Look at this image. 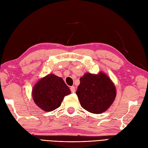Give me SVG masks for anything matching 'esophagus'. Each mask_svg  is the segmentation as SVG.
<instances>
[{
  "label": "esophagus",
  "mask_w": 148,
  "mask_h": 148,
  "mask_svg": "<svg viewBox=\"0 0 148 148\" xmlns=\"http://www.w3.org/2000/svg\"><path fill=\"white\" fill-rule=\"evenodd\" d=\"M71 91L72 93H74L75 91H76V88H75L74 86H71Z\"/></svg>",
  "instance_id": "obj_1"
}]
</instances>
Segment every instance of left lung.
<instances>
[{"mask_svg": "<svg viewBox=\"0 0 148 148\" xmlns=\"http://www.w3.org/2000/svg\"><path fill=\"white\" fill-rule=\"evenodd\" d=\"M82 108L90 112L100 114L114 102L116 92L114 84L103 72L86 73L80 78L76 92Z\"/></svg>", "mask_w": 148, "mask_h": 148, "instance_id": "obj_1", "label": "left lung"}]
</instances>
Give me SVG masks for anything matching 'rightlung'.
<instances>
[{
	"mask_svg": "<svg viewBox=\"0 0 148 148\" xmlns=\"http://www.w3.org/2000/svg\"><path fill=\"white\" fill-rule=\"evenodd\" d=\"M71 93L62 78L51 74L42 77L35 84L32 97L37 106L49 112L60 107L64 97Z\"/></svg>",
	"mask_w": 148,
	"mask_h": 148,
	"instance_id": "add662e5",
	"label": "right lung"
}]
</instances>
